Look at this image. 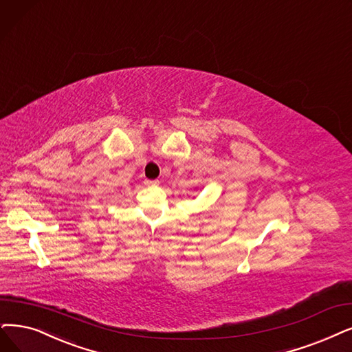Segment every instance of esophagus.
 Returning <instances> with one entry per match:
<instances>
[{"label":"esophagus","mask_w":352,"mask_h":352,"mask_svg":"<svg viewBox=\"0 0 352 352\" xmlns=\"http://www.w3.org/2000/svg\"><path fill=\"white\" fill-rule=\"evenodd\" d=\"M144 185L146 186H157L159 185V180H144Z\"/></svg>","instance_id":"34e87169"}]
</instances>
